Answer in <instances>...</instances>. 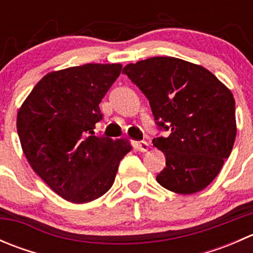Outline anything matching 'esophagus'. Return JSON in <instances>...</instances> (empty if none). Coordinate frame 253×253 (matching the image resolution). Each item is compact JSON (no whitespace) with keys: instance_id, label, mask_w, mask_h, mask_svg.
Returning <instances> with one entry per match:
<instances>
[{"instance_id":"1","label":"esophagus","mask_w":253,"mask_h":253,"mask_svg":"<svg viewBox=\"0 0 253 253\" xmlns=\"http://www.w3.org/2000/svg\"><path fill=\"white\" fill-rule=\"evenodd\" d=\"M137 145V149L139 150V152H147L148 148H149V143L147 141H139L136 143Z\"/></svg>"}]
</instances>
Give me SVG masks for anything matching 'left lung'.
<instances>
[{"label": "left lung", "instance_id": "left-lung-1", "mask_svg": "<svg viewBox=\"0 0 253 253\" xmlns=\"http://www.w3.org/2000/svg\"><path fill=\"white\" fill-rule=\"evenodd\" d=\"M122 73L149 100L158 128L170 132L153 139L167 158L158 182L180 195L202 191L235 142L231 91L202 66L168 56L129 63Z\"/></svg>", "mask_w": 253, "mask_h": 253}]
</instances>
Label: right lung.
<instances>
[{"label": "right lung", "instance_id": "1", "mask_svg": "<svg viewBox=\"0 0 253 253\" xmlns=\"http://www.w3.org/2000/svg\"><path fill=\"white\" fill-rule=\"evenodd\" d=\"M120 63H86L47 73L17 115V131L30 167L58 196L86 203L110 190L125 139L94 134L99 104L120 76Z\"/></svg>", "mask_w": 253, "mask_h": 253}]
</instances>
